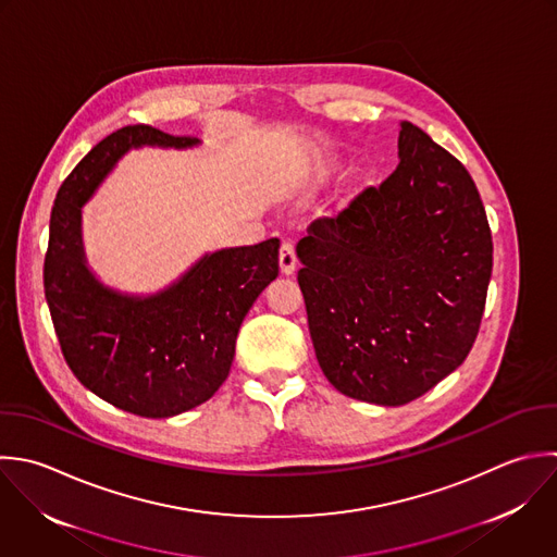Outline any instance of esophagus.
<instances>
[{"label":"esophagus","mask_w":557,"mask_h":557,"mask_svg":"<svg viewBox=\"0 0 557 557\" xmlns=\"http://www.w3.org/2000/svg\"><path fill=\"white\" fill-rule=\"evenodd\" d=\"M280 269L284 275H293L297 269V253H295V243L284 240L280 249Z\"/></svg>","instance_id":"1"}]
</instances>
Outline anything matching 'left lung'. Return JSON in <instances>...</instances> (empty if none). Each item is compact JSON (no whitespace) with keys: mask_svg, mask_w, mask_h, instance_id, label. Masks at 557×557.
<instances>
[{"mask_svg":"<svg viewBox=\"0 0 557 557\" xmlns=\"http://www.w3.org/2000/svg\"><path fill=\"white\" fill-rule=\"evenodd\" d=\"M317 360L343 395L414 401L469 356L493 273V236L465 164L410 121L399 164L297 243Z\"/></svg>","mask_w":557,"mask_h":557,"instance_id":"obj_1","label":"left lung"}]
</instances>
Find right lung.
I'll list each match as a JSON object with an SVG mask.
<instances>
[{
    "mask_svg": "<svg viewBox=\"0 0 557 557\" xmlns=\"http://www.w3.org/2000/svg\"><path fill=\"white\" fill-rule=\"evenodd\" d=\"M197 143L143 123L112 132L62 182L49 219L42 282L62 356L84 388L145 419L182 414L219 391L245 314L280 273L277 238L208 253L149 297L112 290L86 267L82 206L116 160L143 145Z\"/></svg>",
    "mask_w": 557,
    "mask_h": 557,
    "instance_id": "right-lung-1",
    "label": "right lung"
}]
</instances>
